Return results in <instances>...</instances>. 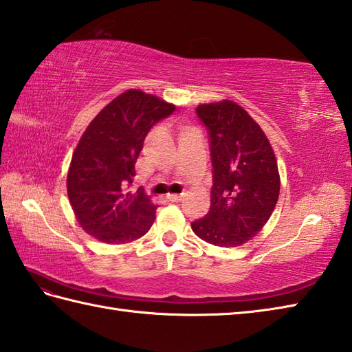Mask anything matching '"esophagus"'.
Returning <instances> with one entry per match:
<instances>
[{
  "label": "esophagus",
  "instance_id": "obj_1",
  "mask_svg": "<svg viewBox=\"0 0 352 352\" xmlns=\"http://www.w3.org/2000/svg\"><path fill=\"white\" fill-rule=\"evenodd\" d=\"M167 199L170 202H181V200H184V195H168Z\"/></svg>",
  "mask_w": 352,
  "mask_h": 352
}]
</instances>
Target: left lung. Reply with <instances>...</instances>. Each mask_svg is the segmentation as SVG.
I'll use <instances>...</instances> for the list:
<instances>
[{
  "instance_id": "left-lung-1",
  "label": "left lung",
  "mask_w": 352,
  "mask_h": 352,
  "mask_svg": "<svg viewBox=\"0 0 352 352\" xmlns=\"http://www.w3.org/2000/svg\"><path fill=\"white\" fill-rule=\"evenodd\" d=\"M208 131L212 164L211 206L191 223L199 239L220 248H235L267 223L279 196V175L267 136L234 102L199 104Z\"/></svg>"
}]
</instances>
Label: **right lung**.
<instances>
[{
    "label": "right lung",
    "mask_w": 352,
    "mask_h": 352,
    "mask_svg": "<svg viewBox=\"0 0 352 352\" xmlns=\"http://www.w3.org/2000/svg\"><path fill=\"white\" fill-rule=\"evenodd\" d=\"M175 109L160 97L129 89L104 106L82 135L68 170V199L78 223L98 241L123 245L152 228L157 206L141 186L129 188L148 131Z\"/></svg>",
    "instance_id": "add662e5"
}]
</instances>
